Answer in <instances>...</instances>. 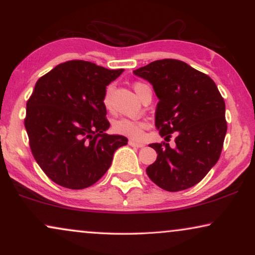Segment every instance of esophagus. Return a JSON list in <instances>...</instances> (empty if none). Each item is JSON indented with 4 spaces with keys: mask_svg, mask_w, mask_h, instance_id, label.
I'll use <instances>...</instances> for the list:
<instances>
[{
    "mask_svg": "<svg viewBox=\"0 0 255 255\" xmlns=\"http://www.w3.org/2000/svg\"><path fill=\"white\" fill-rule=\"evenodd\" d=\"M128 145L132 146V147H142L144 144L142 142H138V141H134V140H128Z\"/></svg>",
    "mask_w": 255,
    "mask_h": 255,
    "instance_id": "obj_1",
    "label": "esophagus"
}]
</instances>
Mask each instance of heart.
I'll use <instances>...</instances> for the list:
<instances>
[{"instance_id": "b5f03b06", "label": "heart", "mask_w": 255, "mask_h": 255, "mask_svg": "<svg viewBox=\"0 0 255 255\" xmlns=\"http://www.w3.org/2000/svg\"><path fill=\"white\" fill-rule=\"evenodd\" d=\"M146 88H149L147 85L141 82L134 83L133 89L134 92L137 93V95L140 97L142 92ZM104 106L107 108L110 107V96H109V90H108L106 96H104ZM145 128V124L141 123V122L128 120V118H121V120H117L114 123V131L118 134L125 135V137L133 138V139H139L141 138L142 135V128Z\"/></svg>"}]
</instances>
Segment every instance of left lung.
<instances>
[{
    "mask_svg": "<svg viewBox=\"0 0 255 255\" xmlns=\"http://www.w3.org/2000/svg\"><path fill=\"white\" fill-rule=\"evenodd\" d=\"M153 86L159 103L155 127L175 146L151 144L158 156L146 168L149 179L167 191L195 186L217 163L228 130L225 102L211 78L175 59L153 61L133 71Z\"/></svg>",
    "mask_w": 255,
    "mask_h": 255,
    "instance_id": "8db88e82",
    "label": "left lung"
}]
</instances>
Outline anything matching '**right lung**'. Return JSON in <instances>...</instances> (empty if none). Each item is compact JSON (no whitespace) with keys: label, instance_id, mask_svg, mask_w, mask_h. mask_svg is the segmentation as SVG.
Here are the masks:
<instances>
[{"label":"right lung","instance_id":"1","mask_svg":"<svg viewBox=\"0 0 255 255\" xmlns=\"http://www.w3.org/2000/svg\"><path fill=\"white\" fill-rule=\"evenodd\" d=\"M123 72L72 60L37 81L24 124L34 159L59 186L90 187L109 169L116 149L128 144L124 135L106 133V88Z\"/></svg>","mask_w":255,"mask_h":255}]
</instances>
